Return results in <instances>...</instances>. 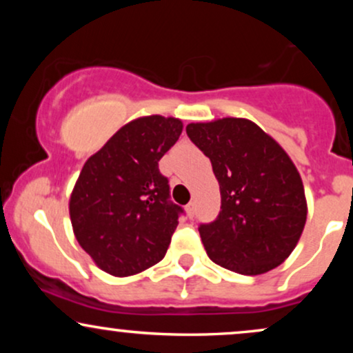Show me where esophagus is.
Wrapping results in <instances>:
<instances>
[{
	"label": "esophagus",
	"instance_id": "esophagus-1",
	"mask_svg": "<svg viewBox=\"0 0 353 353\" xmlns=\"http://www.w3.org/2000/svg\"><path fill=\"white\" fill-rule=\"evenodd\" d=\"M194 210H196V209H194V202H190V204L185 205V212H188V216H189L190 219L194 217Z\"/></svg>",
	"mask_w": 353,
	"mask_h": 353
}]
</instances>
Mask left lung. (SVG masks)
Wrapping results in <instances>:
<instances>
[{
	"instance_id": "left-lung-1",
	"label": "left lung",
	"mask_w": 353,
	"mask_h": 353,
	"mask_svg": "<svg viewBox=\"0 0 353 353\" xmlns=\"http://www.w3.org/2000/svg\"><path fill=\"white\" fill-rule=\"evenodd\" d=\"M188 136L212 163L221 212L199 228L209 259L242 275L281 265L307 221L297 168L272 136L245 117L190 123Z\"/></svg>"
}]
</instances>
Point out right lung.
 Here are the masks:
<instances>
[{
  "mask_svg": "<svg viewBox=\"0 0 353 353\" xmlns=\"http://www.w3.org/2000/svg\"><path fill=\"white\" fill-rule=\"evenodd\" d=\"M182 121L159 114L124 124L84 163L70 197L72 232L96 265L129 277L164 259L181 208L169 199L161 157Z\"/></svg>",
  "mask_w": 353,
  "mask_h": 353,
  "instance_id": "right-lung-1",
  "label": "right lung"
}]
</instances>
